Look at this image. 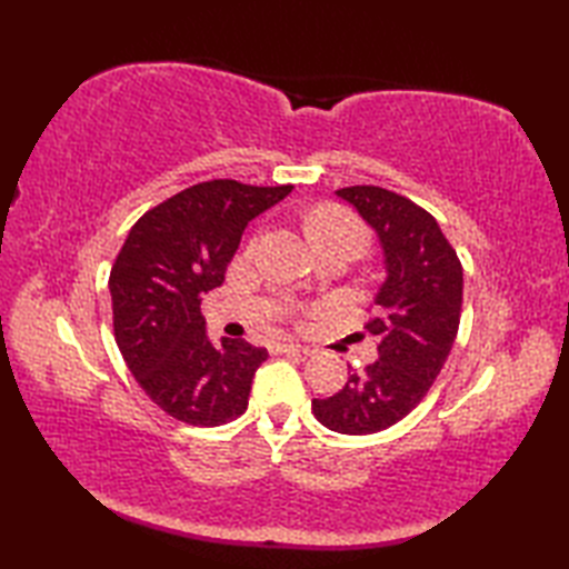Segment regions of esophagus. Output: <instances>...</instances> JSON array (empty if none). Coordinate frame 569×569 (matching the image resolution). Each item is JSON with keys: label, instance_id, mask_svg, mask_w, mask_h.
<instances>
[{"label": "esophagus", "instance_id": "esophagus-1", "mask_svg": "<svg viewBox=\"0 0 569 569\" xmlns=\"http://www.w3.org/2000/svg\"><path fill=\"white\" fill-rule=\"evenodd\" d=\"M276 352H286V355H298V352H303V355H308L310 349H308V347H303V345H296V342H278V345H276Z\"/></svg>", "mask_w": 569, "mask_h": 569}]
</instances>
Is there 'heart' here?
<instances>
[{"label":"heart","instance_id":"obj_1","mask_svg":"<svg viewBox=\"0 0 569 569\" xmlns=\"http://www.w3.org/2000/svg\"><path fill=\"white\" fill-rule=\"evenodd\" d=\"M310 237L316 244H328V241H352V244L365 249L367 244V229L361 227L355 214L337 208V204H320L312 210L308 220Z\"/></svg>","mask_w":569,"mask_h":569}]
</instances>
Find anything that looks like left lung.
Wrapping results in <instances>:
<instances>
[{
    "instance_id": "1",
    "label": "left lung",
    "mask_w": 569,
    "mask_h": 569,
    "mask_svg": "<svg viewBox=\"0 0 569 569\" xmlns=\"http://www.w3.org/2000/svg\"><path fill=\"white\" fill-rule=\"evenodd\" d=\"M381 244L386 278L373 293L367 332L379 335V359L330 398H312L325 428L371 435L406 418L438 379L462 312V263L438 220L403 196L352 186L337 190Z\"/></svg>"
}]
</instances>
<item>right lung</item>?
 Returning <instances> with one entry per match:
<instances>
[{
	"label": "right lung",
	"instance_id": "right-lung-1",
	"mask_svg": "<svg viewBox=\"0 0 569 569\" xmlns=\"http://www.w3.org/2000/svg\"><path fill=\"white\" fill-rule=\"evenodd\" d=\"M291 190L229 178L180 190L139 217L112 266L119 352L151 401L188 426H224L247 410L269 352L227 337L214 345L200 303L222 286L247 224Z\"/></svg>",
	"mask_w": 569,
	"mask_h": 569
}]
</instances>
